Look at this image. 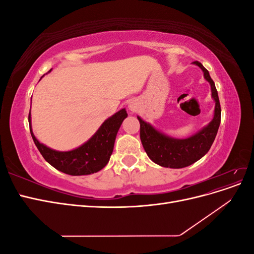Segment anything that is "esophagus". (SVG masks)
I'll return each mask as SVG.
<instances>
[{"instance_id": "esophagus-1", "label": "esophagus", "mask_w": 254, "mask_h": 254, "mask_svg": "<svg viewBox=\"0 0 254 254\" xmlns=\"http://www.w3.org/2000/svg\"><path fill=\"white\" fill-rule=\"evenodd\" d=\"M128 107H129V109L131 110V111H134V110H135V106H134L133 104H129Z\"/></svg>"}]
</instances>
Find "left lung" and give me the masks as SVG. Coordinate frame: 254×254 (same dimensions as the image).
I'll return each instance as SVG.
<instances>
[{
  "label": "left lung",
  "instance_id": "left-lung-1",
  "mask_svg": "<svg viewBox=\"0 0 254 254\" xmlns=\"http://www.w3.org/2000/svg\"><path fill=\"white\" fill-rule=\"evenodd\" d=\"M193 64L201 68L203 77L211 86L215 109L213 120L209 124L187 139H175L159 131L149 123L137 117L140 122V137L143 147L149 159L160 166L182 168L195 163L210 150L218 131L221 109L216 87L209 71L198 61H194Z\"/></svg>",
  "mask_w": 254,
  "mask_h": 254
}]
</instances>
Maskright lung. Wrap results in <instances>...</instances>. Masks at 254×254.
<instances>
[{
    "label": "right lung",
    "instance_id": "add662e5",
    "mask_svg": "<svg viewBox=\"0 0 254 254\" xmlns=\"http://www.w3.org/2000/svg\"><path fill=\"white\" fill-rule=\"evenodd\" d=\"M127 115L128 114L125 109H122L113 114L112 117L103 123L97 131L86 143L68 151L52 149L37 140L32 129L30 111L28 115V123L30 134H32L35 145L47 162L64 174L71 176H82L97 173L103 170L109 162L113 151L115 137H117L123 121L127 118Z\"/></svg>",
    "mask_w": 254,
    "mask_h": 254
}]
</instances>
